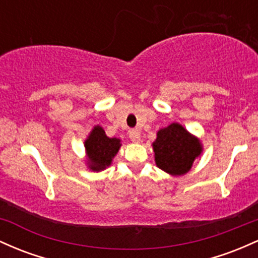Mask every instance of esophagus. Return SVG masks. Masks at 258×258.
<instances>
[{
    "instance_id": "obj_1",
    "label": "esophagus",
    "mask_w": 258,
    "mask_h": 258,
    "mask_svg": "<svg viewBox=\"0 0 258 258\" xmlns=\"http://www.w3.org/2000/svg\"><path fill=\"white\" fill-rule=\"evenodd\" d=\"M129 138L133 143H139L140 141V133L137 129H132L129 132Z\"/></svg>"
}]
</instances>
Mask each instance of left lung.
Wrapping results in <instances>:
<instances>
[{
  "label": "left lung",
  "mask_w": 258,
  "mask_h": 258,
  "mask_svg": "<svg viewBox=\"0 0 258 258\" xmlns=\"http://www.w3.org/2000/svg\"><path fill=\"white\" fill-rule=\"evenodd\" d=\"M155 160L158 168L173 175L185 174L201 153L199 140L180 124L173 123L157 133L153 143Z\"/></svg>",
  "instance_id": "1"
}]
</instances>
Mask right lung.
Instances as JSON below:
<instances>
[{"mask_svg": "<svg viewBox=\"0 0 258 258\" xmlns=\"http://www.w3.org/2000/svg\"><path fill=\"white\" fill-rule=\"evenodd\" d=\"M120 140L108 138L101 126H95L90 137L85 141V149L89 156V167L92 170H102L111 164L112 158L117 155Z\"/></svg>", "mask_w": 258, "mask_h": 258, "instance_id": "1", "label": "right lung"}]
</instances>
